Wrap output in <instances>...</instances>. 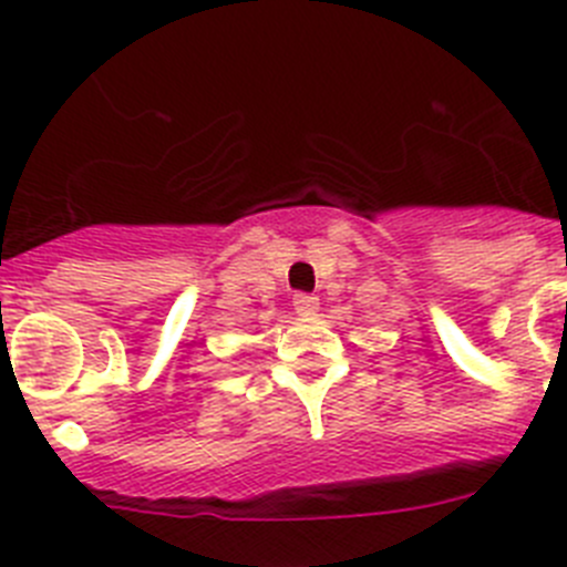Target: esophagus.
Returning <instances> with one entry per match:
<instances>
[{
    "instance_id": "esophagus-1",
    "label": "esophagus",
    "mask_w": 567,
    "mask_h": 567,
    "mask_svg": "<svg viewBox=\"0 0 567 567\" xmlns=\"http://www.w3.org/2000/svg\"><path fill=\"white\" fill-rule=\"evenodd\" d=\"M293 310H296V313H302V316L316 313V310H319V296L296 293L293 296Z\"/></svg>"
}]
</instances>
